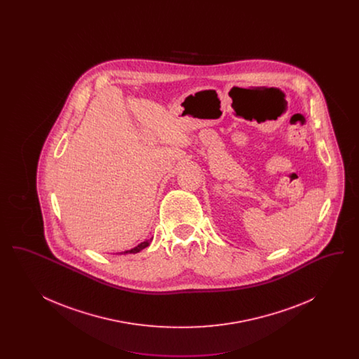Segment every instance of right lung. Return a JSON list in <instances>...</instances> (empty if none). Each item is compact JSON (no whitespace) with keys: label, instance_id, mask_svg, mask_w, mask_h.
I'll list each match as a JSON object with an SVG mask.
<instances>
[{"label":"right lung","instance_id":"right-lung-1","mask_svg":"<svg viewBox=\"0 0 359 359\" xmlns=\"http://www.w3.org/2000/svg\"><path fill=\"white\" fill-rule=\"evenodd\" d=\"M152 239H154V237H152L151 239H147V241H144V242H141V243H138L136 248H133V249H130V250H125V252H122V253H120V255H129V253H133V255H136V253H138V252H141L142 249L148 248Z\"/></svg>","mask_w":359,"mask_h":359}]
</instances>
